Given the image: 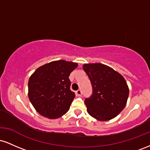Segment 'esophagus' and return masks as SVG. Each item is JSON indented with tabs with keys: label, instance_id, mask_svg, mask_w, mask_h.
I'll return each mask as SVG.
<instances>
[{
	"label": "esophagus",
	"instance_id": "obj_1",
	"mask_svg": "<svg viewBox=\"0 0 150 150\" xmlns=\"http://www.w3.org/2000/svg\"><path fill=\"white\" fill-rule=\"evenodd\" d=\"M75 93H76V95L78 96V97H80V96L82 95V91H81L80 89H78V90H77L76 92H75Z\"/></svg>",
	"mask_w": 150,
	"mask_h": 150
}]
</instances>
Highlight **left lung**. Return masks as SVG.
<instances>
[{
    "mask_svg": "<svg viewBox=\"0 0 150 150\" xmlns=\"http://www.w3.org/2000/svg\"><path fill=\"white\" fill-rule=\"evenodd\" d=\"M83 69L92 86V94L85 99L87 112L100 121L111 120L123 111L129 95L124 77L101 63H87Z\"/></svg>",
    "mask_w": 150,
    "mask_h": 150,
    "instance_id": "8db88e82",
    "label": "left lung"
}]
</instances>
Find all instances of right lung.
Masks as SVG:
<instances>
[{
  "instance_id": "obj_1",
  "label": "right lung",
  "mask_w": 150,
  "mask_h": 150,
  "mask_svg": "<svg viewBox=\"0 0 150 150\" xmlns=\"http://www.w3.org/2000/svg\"><path fill=\"white\" fill-rule=\"evenodd\" d=\"M77 65L64 60L52 61L38 68L31 75L29 99L39 114L56 119L68 112L75 97L70 90L69 75Z\"/></svg>"
}]
</instances>
